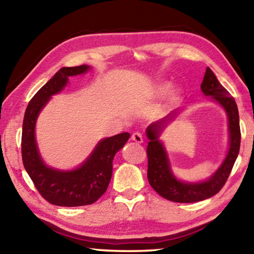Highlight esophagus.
I'll return each instance as SVG.
<instances>
[{"label":"esophagus","mask_w":254,"mask_h":254,"mask_svg":"<svg viewBox=\"0 0 254 254\" xmlns=\"http://www.w3.org/2000/svg\"><path fill=\"white\" fill-rule=\"evenodd\" d=\"M131 139H132L133 141H134V142H136V143H141V142H143V136H142V134H141L140 132H134V133H132Z\"/></svg>","instance_id":"1"}]
</instances>
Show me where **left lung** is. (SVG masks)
Instances as JSON below:
<instances>
[{"label": "left lung", "instance_id": "obj_1", "mask_svg": "<svg viewBox=\"0 0 254 254\" xmlns=\"http://www.w3.org/2000/svg\"><path fill=\"white\" fill-rule=\"evenodd\" d=\"M206 96H212L224 107L229 118L230 149L224 162L208 180L203 183H183L175 178L170 170L169 161L159 134L167 121L173 119L177 112H173L161 121L150 124L147 128V136L150 140L147 147L148 156V180L151 187L163 198L177 203H195L214 196L224 186L238 158L241 143V130L239 111L234 97L226 91L217 80L214 72L207 67L200 85Z\"/></svg>", "mask_w": 254, "mask_h": 254}]
</instances>
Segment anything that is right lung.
Wrapping results in <instances>:
<instances>
[{
    "label": "right lung",
    "mask_w": 254,
    "mask_h": 254,
    "mask_svg": "<svg viewBox=\"0 0 254 254\" xmlns=\"http://www.w3.org/2000/svg\"><path fill=\"white\" fill-rule=\"evenodd\" d=\"M88 69L87 65L63 67L37 92L25 110L21 141L23 166L40 195L57 206L75 207L95 203L109 186L115 153L130 137V133L123 132L102 140L91 157L75 170H56L47 167L41 160L34 139L38 115L50 97L65 87L68 77L80 75Z\"/></svg>",
    "instance_id": "add662e5"
}]
</instances>
